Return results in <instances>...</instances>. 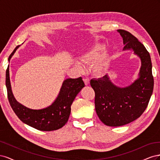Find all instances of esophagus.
I'll return each mask as SVG.
<instances>
[{
    "mask_svg": "<svg viewBox=\"0 0 160 160\" xmlns=\"http://www.w3.org/2000/svg\"><path fill=\"white\" fill-rule=\"evenodd\" d=\"M85 85H88L89 84V79L88 78H85L83 79Z\"/></svg>",
    "mask_w": 160,
    "mask_h": 160,
    "instance_id": "34e87169",
    "label": "esophagus"
}]
</instances>
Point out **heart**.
<instances>
[{
    "mask_svg": "<svg viewBox=\"0 0 160 160\" xmlns=\"http://www.w3.org/2000/svg\"><path fill=\"white\" fill-rule=\"evenodd\" d=\"M79 57L81 61L86 62L93 61V69L98 73L106 71L111 61L109 50L100 42H94L88 50L82 52Z\"/></svg>",
    "mask_w": 160,
    "mask_h": 160,
    "instance_id": "1",
    "label": "heart"
}]
</instances>
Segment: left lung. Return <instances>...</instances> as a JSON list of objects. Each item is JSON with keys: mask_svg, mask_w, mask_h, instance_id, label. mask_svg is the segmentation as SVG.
I'll return each mask as SVG.
<instances>
[{"mask_svg": "<svg viewBox=\"0 0 160 160\" xmlns=\"http://www.w3.org/2000/svg\"><path fill=\"white\" fill-rule=\"evenodd\" d=\"M118 32L123 38V51L132 50L141 60L138 78L130 85L120 88L108 75L90 81L95 98V111L105 125L118 127L137 119L146 110L153 89L151 57L146 47L132 34L122 29Z\"/></svg>", "mask_w": 160, "mask_h": 160, "instance_id": "obj_1", "label": "left lung"}]
</instances>
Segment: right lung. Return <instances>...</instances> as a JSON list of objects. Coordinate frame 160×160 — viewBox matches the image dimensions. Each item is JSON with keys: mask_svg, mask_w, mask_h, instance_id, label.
<instances>
[{"mask_svg": "<svg viewBox=\"0 0 160 160\" xmlns=\"http://www.w3.org/2000/svg\"><path fill=\"white\" fill-rule=\"evenodd\" d=\"M20 46L18 45L14 49L8 57V62ZM9 76L8 65L6 71V87L8 101L14 113L24 123L45 132L57 130L64 126L69 119L72 102L85 87L81 77L77 79H67L62 83L57 98L51 105L41 109H32L19 103L14 98Z\"/></svg>", "mask_w": 160, "mask_h": 160, "instance_id": "obj_1", "label": "right lung"}]
</instances>
